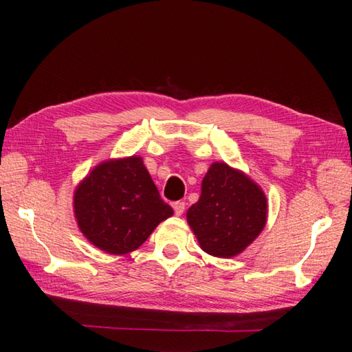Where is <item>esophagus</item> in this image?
<instances>
[{
	"label": "esophagus",
	"mask_w": 352,
	"mask_h": 352,
	"mask_svg": "<svg viewBox=\"0 0 352 352\" xmlns=\"http://www.w3.org/2000/svg\"><path fill=\"white\" fill-rule=\"evenodd\" d=\"M172 206H174V211L177 216H182V214L184 212V206H186V204H184V201H175Z\"/></svg>",
	"instance_id": "esophagus-1"
}]
</instances>
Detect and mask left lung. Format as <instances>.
Wrapping results in <instances>:
<instances>
[{"label": "left lung", "instance_id": "8db88e82", "mask_svg": "<svg viewBox=\"0 0 352 352\" xmlns=\"http://www.w3.org/2000/svg\"><path fill=\"white\" fill-rule=\"evenodd\" d=\"M200 248L217 258L242 253L267 222V199L243 172L212 163L201 182L197 204L186 212Z\"/></svg>", "mask_w": 352, "mask_h": 352}]
</instances>
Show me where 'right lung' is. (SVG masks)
Returning a JSON list of instances; mask_svg holds the SVG:
<instances>
[{
	"instance_id": "right-lung-1",
	"label": "right lung",
	"mask_w": 352,
	"mask_h": 352,
	"mask_svg": "<svg viewBox=\"0 0 352 352\" xmlns=\"http://www.w3.org/2000/svg\"><path fill=\"white\" fill-rule=\"evenodd\" d=\"M172 214L136 155L98 164L74 190L79 230L94 247L110 254L140 248Z\"/></svg>"
}]
</instances>
